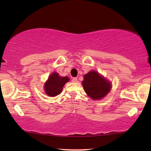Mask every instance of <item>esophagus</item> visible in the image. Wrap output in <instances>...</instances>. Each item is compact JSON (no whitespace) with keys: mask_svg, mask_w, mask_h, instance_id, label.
Instances as JSON below:
<instances>
[{"mask_svg":"<svg viewBox=\"0 0 151 151\" xmlns=\"http://www.w3.org/2000/svg\"><path fill=\"white\" fill-rule=\"evenodd\" d=\"M72 81H73V82H77V77H73V78H72Z\"/></svg>","mask_w":151,"mask_h":151,"instance_id":"esophagus-1","label":"esophagus"}]
</instances>
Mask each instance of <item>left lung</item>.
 Here are the masks:
<instances>
[{"instance_id":"obj_1","label":"left lung","mask_w":151,"mask_h":151,"mask_svg":"<svg viewBox=\"0 0 151 151\" xmlns=\"http://www.w3.org/2000/svg\"><path fill=\"white\" fill-rule=\"evenodd\" d=\"M82 85L86 94L93 100L103 99L111 89L110 81L94 70L84 74Z\"/></svg>"}]
</instances>
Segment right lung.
Segmentation results:
<instances>
[{
  "label": "right lung",
  "instance_id": "obj_1",
  "mask_svg": "<svg viewBox=\"0 0 151 151\" xmlns=\"http://www.w3.org/2000/svg\"><path fill=\"white\" fill-rule=\"evenodd\" d=\"M69 80L68 77H60L58 72H52L44 84L45 93L49 96H56L62 92L63 86Z\"/></svg>",
  "mask_w": 151,
  "mask_h": 151
}]
</instances>
